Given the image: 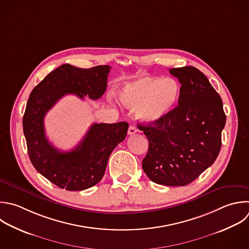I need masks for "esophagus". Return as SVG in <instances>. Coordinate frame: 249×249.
I'll return each instance as SVG.
<instances>
[{"label":"esophagus","instance_id":"34e87169","mask_svg":"<svg viewBox=\"0 0 249 249\" xmlns=\"http://www.w3.org/2000/svg\"><path fill=\"white\" fill-rule=\"evenodd\" d=\"M137 131H138V129H137L134 125H130V126L128 127V131H127V133H128V135H132V134L136 133Z\"/></svg>","mask_w":249,"mask_h":249}]
</instances>
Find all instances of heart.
I'll return each mask as SVG.
<instances>
[{
	"label": "heart",
	"mask_w": 249,
	"mask_h": 249,
	"mask_svg": "<svg viewBox=\"0 0 249 249\" xmlns=\"http://www.w3.org/2000/svg\"><path fill=\"white\" fill-rule=\"evenodd\" d=\"M181 93V85L173 78L145 77L124 85L118 91V98L126 108L135 109L142 122L156 124L174 112Z\"/></svg>",
	"instance_id": "heart-1"
}]
</instances>
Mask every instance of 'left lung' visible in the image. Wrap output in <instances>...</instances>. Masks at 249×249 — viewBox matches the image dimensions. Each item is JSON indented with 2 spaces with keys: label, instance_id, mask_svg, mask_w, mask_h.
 <instances>
[{
  "label": "left lung",
  "instance_id": "1",
  "mask_svg": "<svg viewBox=\"0 0 249 249\" xmlns=\"http://www.w3.org/2000/svg\"><path fill=\"white\" fill-rule=\"evenodd\" d=\"M181 84L180 102L165 120L139 124L149 140L142 160L147 176L165 186H186L215 161L226 115L220 95L195 67L169 69Z\"/></svg>",
  "mask_w": 249,
  "mask_h": 249
}]
</instances>
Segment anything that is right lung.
Instances as JSON below:
<instances>
[{"label":"right lung","instance_id":"add662e5","mask_svg":"<svg viewBox=\"0 0 249 249\" xmlns=\"http://www.w3.org/2000/svg\"><path fill=\"white\" fill-rule=\"evenodd\" d=\"M110 66L82 69L63 64L51 72L32 90L23 116V132L28 155L39 173L67 191H82L103 177L108 159L124 140L126 122L93 124L79 145L69 151L57 150L46 136L44 119L49 110L66 94L80 98H100L107 89Z\"/></svg>","mask_w":249,"mask_h":249}]
</instances>
